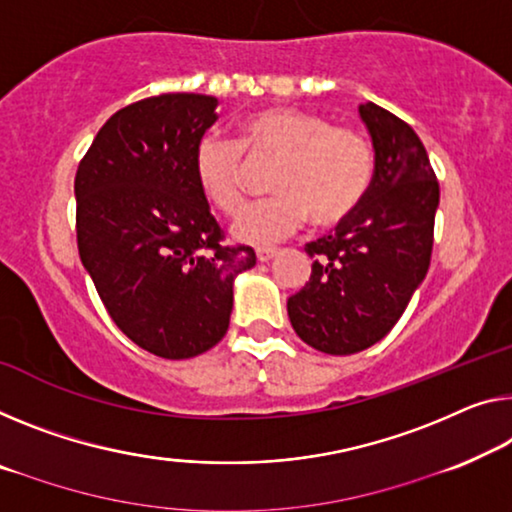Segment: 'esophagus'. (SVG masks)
<instances>
[{"mask_svg":"<svg viewBox=\"0 0 512 512\" xmlns=\"http://www.w3.org/2000/svg\"><path fill=\"white\" fill-rule=\"evenodd\" d=\"M277 256V249H256V258L261 263H267V261H272V258Z\"/></svg>","mask_w":512,"mask_h":512,"instance_id":"34e87169","label":"esophagus"}]
</instances>
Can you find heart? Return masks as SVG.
<instances>
[{
	"label": "heart",
	"mask_w": 512,
	"mask_h": 512,
	"mask_svg": "<svg viewBox=\"0 0 512 512\" xmlns=\"http://www.w3.org/2000/svg\"><path fill=\"white\" fill-rule=\"evenodd\" d=\"M277 162L274 196L251 203L233 222V238L270 247L311 217L318 229L345 222L373 183V146L361 132L295 107H267L240 123V139L206 135L194 148V180L212 208L235 215L245 203L247 161Z\"/></svg>",
	"instance_id": "heart-1"
}]
</instances>
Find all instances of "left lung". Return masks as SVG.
Wrapping results in <instances>:
<instances>
[{
	"mask_svg": "<svg viewBox=\"0 0 512 512\" xmlns=\"http://www.w3.org/2000/svg\"><path fill=\"white\" fill-rule=\"evenodd\" d=\"M361 121L375 148L366 199L334 233L304 247L306 286L288 297L290 325L327 355H355L391 332L426 279L439 183L416 132L366 102Z\"/></svg>",
	"mask_w": 512,
	"mask_h": 512,
	"instance_id": "8db88e82",
	"label": "left lung"
}]
</instances>
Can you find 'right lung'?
Here are the masks:
<instances>
[{
  "mask_svg": "<svg viewBox=\"0 0 512 512\" xmlns=\"http://www.w3.org/2000/svg\"><path fill=\"white\" fill-rule=\"evenodd\" d=\"M217 98L162 93L102 125L75 174L77 249L116 327L164 359L222 341L233 279L256 265L224 245L194 180V148L217 121Z\"/></svg>",
  "mask_w": 512,
  "mask_h": 512,
  "instance_id": "obj_1",
  "label": "right lung"
}]
</instances>
